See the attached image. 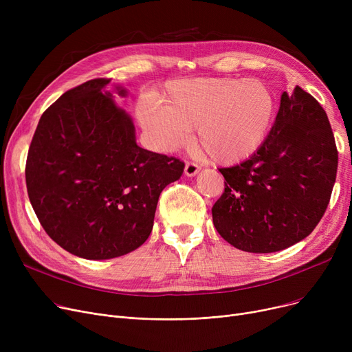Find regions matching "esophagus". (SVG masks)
Returning <instances> with one entry per match:
<instances>
[{
    "mask_svg": "<svg viewBox=\"0 0 352 352\" xmlns=\"http://www.w3.org/2000/svg\"><path fill=\"white\" fill-rule=\"evenodd\" d=\"M199 173V166L194 162H187L186 164V168H184V174H186L187 177H194Z\"/></svg>",
    "mask_w": 352,
    "mask_h": 352,
    "instance_id": "1",
    "label": "esophagus"
}]
</instances>
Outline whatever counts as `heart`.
Masks as SVG:
<instances>
[{
  "mask_svg": "<svg viewBox=\"0 0 352 352\" xmlns=\"http://www.w3.org/2000/svg\"><path fill=\"white\" fill-rule=\"evenodd\" d=\"M275 114L272 89L256 78L171 81L158 101L137 102L138 121L157 151H177L194 128V146L219 165L243 162L260 151Z\"/></svg>",
  "mask_w": 352,
  "mask_h": 352,
  "instance_id": "heart-1",
  "label": "heart"
}]
</instances>
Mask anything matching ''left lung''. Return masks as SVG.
I'll list each match as a JSON object with an SVG mask.
<instances>
[{
	"mask_svg": "<svg viewBox=\"0 0 352 352\" xmlns=\"http://www.w3.org/2000/svg\"><path fill=\"white\" fill-rule=\"evenodd\" d=\"M338 151L327 113L301 87L284 91L260 151L230 168L212 223L227 243L247 252H275L308 236L336 184Z\"/></svg>",
	"mask_w": 352,
	"mask_h": 352,
	"instance_id": "left-lung-1",
	"label": "left lung"
}]
</instances>
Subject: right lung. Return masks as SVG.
Wrapping results in <instances>:
<instances>
[{"mask_svg":"<svg viewBox=\"0 0 352 352\" xmlns=\"http://www.w3.org/2000/svg\"><path fill=\"white\" fill-rule=\"evenodd\" d=\"M111 80L72 88L50 105L34 133L25 165L31 206L65 251L109 260L150 236L161 191L184 162L137 145L133 118L116 105ZM120 97L126 89L117 85Z\"/></svg>","mask_w":352,"mask_h":352,"instance_id":"obj_1","label":"right lung"}]
</instances>
